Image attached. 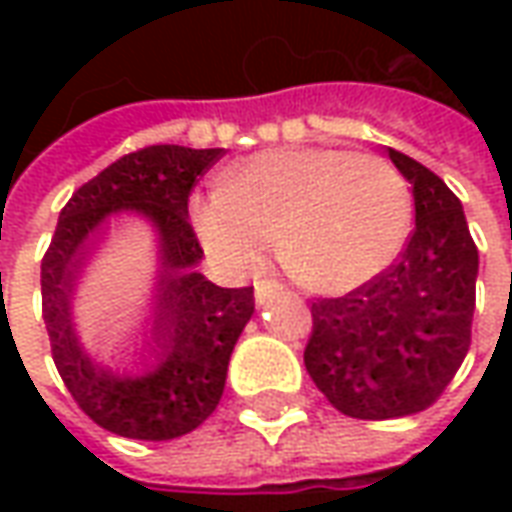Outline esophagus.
Masks as SVG:
<instances>
[{
  "mask_svg": "<svg viewBox=\"0 0 512 512\" xmlns=\"http://www.w3.org/2000/svg\"><path fill=\"white\" fill-rule=\"evenodd\" d=\"M279 293H282V285H279V282H271V279H266V282H257L255 285L257 304H268L271 299H277Z\"/></svg>",
  "mask_w": 512,
  "mask_h": 512,
  "instance_id": "1",
  "label": "esophagus"
}]
</instances>
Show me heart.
Segmentation results:
<instances>
[{"label": "heart", "mask_w": 512, "mask_h": 512, "mask_svg": "<svg viewBox=\"0 0 512 512\" xmlns=\"http://www.w3.org/2000/svg\"><path fill=\"white\" fill-rule=\"evenodd\" d=\"M191 222L224 266H255L279 233V257L293 277L323 293H348L400 255L411 191L384 158L282 147L246 158L224 186L194 197Z\"/></svg>", "instance_id": "obj_1"}]
</instances>
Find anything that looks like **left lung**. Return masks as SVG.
Segmentation results:
<instances>
[{"mask_svg": "<svg viewBox=\"0 0 512 512\" xmlns=\"http://www.w3.org/2000/svg\"><path fill=\"white\" fill-rule=\"evenodd\" d=\"M389 150L411 183L414 233L397 263L340 299L312 301L307 373L345 417L397 419L425 411L472 343L477 246L447 183Z\"/></svg>", "mask_w": 512, "mask_h": 512, "instance_id": "1", "label": "left lung"}]
</instances>
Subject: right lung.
Here are the masks:
<instances>
[{
  "mask_svg": "<svg viewBox=\"0 0 512 512\" xmlns=\"http://www.w3.org/2000/svg\"><path fill=\"white\" fill-rule=\"evenodd\" d=\"M222 147L150 145L117 158L73 191L40 263L51 356L87 417L117 436L178 439L219 406L227 365L255 312L252 288H219L197 266L202 246L189 224V194ZM139 212L157 230L159 271L143 319L142 374L95 363L75 334L72 299L112 212Z\"/></svg>",
  "mask_w": 512,
  "mask_h": 512,
  "instance_id": "1",
  "label": "right lung"
}]
</instances>
